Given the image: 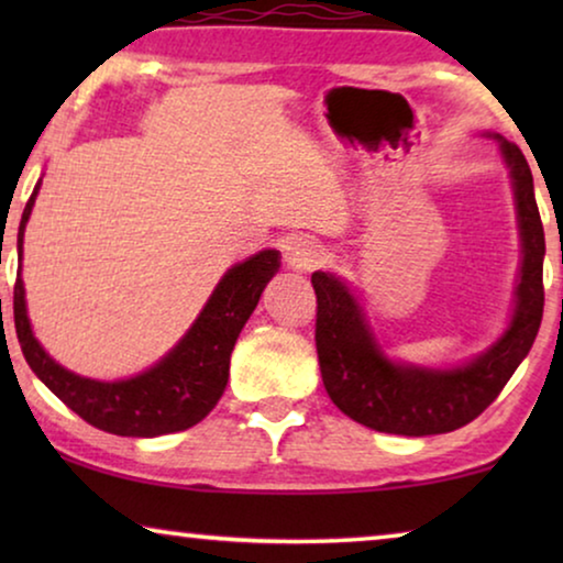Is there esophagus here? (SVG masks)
Masks as SVG:
<instances>
[{"label": "esophagus", "instance_id": "obj_1", "mask_svg": "<svg viewBox=\"0 0 563 563\" xmlns=\"http://www.w3.org/2000/svg\"><path fill=\"white\" fill-rule=\"evenodd\" d=\"M284 261L295 272H312L325 261V249L310 241V238H295L284 251Z\"/></svg>", "mask_w": 563, "mask_h": 563}]
</instances>
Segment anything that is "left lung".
<instances>
[{"label":"left lung","mask_w":563,"mask_h":563,"mask_svg":"<svg viewBox=\"0 0 563 563\" xmlns=\"http://www.w3.org/2000/svg\"><path fill=\"white\" fill-rule=\"evenodd\" d=\"M499 141L512 176L522 266L515 312L505 335L459 368L395 364L384 356L349 287L333 274L314 272L318 295L314 345L330 399L361 426L395 435H438L464 428L487 410L520 361L528 356L543 318L545 238L533 195V174L518 145Z\"/></svg>","instance_id":"8db88e82"}]
</instances>
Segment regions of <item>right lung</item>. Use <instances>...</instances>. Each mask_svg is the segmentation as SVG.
I'll return each mask as SVG.
<instances>
[{
	"label": "right lung",
	"instance_id": "1",
	"mask_svg": "<svg viewBox=\"0 0 563 563\" xmlns=\"http://www.w3.org/2000/svg\"><path fill=\"white\" fill-rule=\"evenodd\" d=\"M41 187V181H37ZM37 187L30 195L20 220L18 251L22 256L25 222L33 212ZM282 253L261 251L243 264L228 268L195 325L179 345L148 372L122 382H97L56 364L35 341L27 320L25 287L14 282V330L20 349L37 379L60 402L104 433L156 438L179 433L207 418L222 397L230 372V353L268 279L279 272Z\"/></svg>",
	"mask_w": 563,
	"mask_h": 563
}]
</instances>
